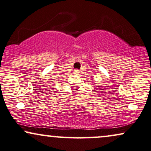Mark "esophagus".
Returning <instances> with one entry per match:
<instances>
[{
	"label": "esophagus",
	"mask_w": 151,
	"mask_h": 151,
	"mask_svg": "<svg viewBox=\"0 0 151 151\" xmlns=\"http://www.w3.org/2000/svg\"><path fill=\"white\" fill-rule=\"evenodd\" d=\"M74 71H75V73H78V72H79V70H75Z\"/></svg>",
	"instance_id": "1"
}]
</instances>
